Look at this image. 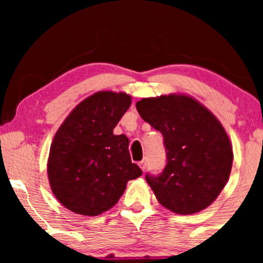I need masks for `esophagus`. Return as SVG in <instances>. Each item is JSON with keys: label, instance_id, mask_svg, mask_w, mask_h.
<instances>
[{"label": "esophagus", "instance_id": "esophagus-1", "mask_svg": "<svg viewBox=\"0 0 263 263\" xmlns=\"http://www.w3.org/2000/svg\"><path fill=\"white\" fill-rule=\"evenodd\" d=\"M138 165H140V168L142 171H144L147 168V161L146 159H143V161H141L140 163H138Z\"/></svg>", "mask_w": 263, "mask_h": 263}]
</instances>
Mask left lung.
Returning <instances> with one entry per match:
<instances>
[{
	"mask_svg": "<svg viewBox=\"0 0 263 263\" xmlns=\"http://www.w3.org/2000/svg\"><path fill=\"white\" fill-rule=\"evenodd\" d=\"M136 108L164 138V170L157 176L146 174L157 200L183 215L209 206L224 189L234 158L221 123L184 95L142 99Z\"/></svg>",
	"mask_w": 263,
	"mask_h": 263,
	"instance_id": "8db88e82",
	"label": "left lung"
}]
</instances>
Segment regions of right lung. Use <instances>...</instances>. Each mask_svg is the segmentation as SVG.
<instances>
[{
	"label": "right lung",
	"instance_id": "1",
	"mask_svg": "<svg viewBox=\"0 0 263 263\" xmlns=\"http://www.w3.org/2000/svg\"><path fill=\"white\" fill-rule=\"evenodd\" d=\"M131 105L125 92L100 91L81 101L60 126L50 147L48 178L66 209L96 216L119 201L128 180L142 176L128 138L114 135Z\"/></svg>",
	"mask_w": 263,
	"mask_h": 263
}]
</instances>
